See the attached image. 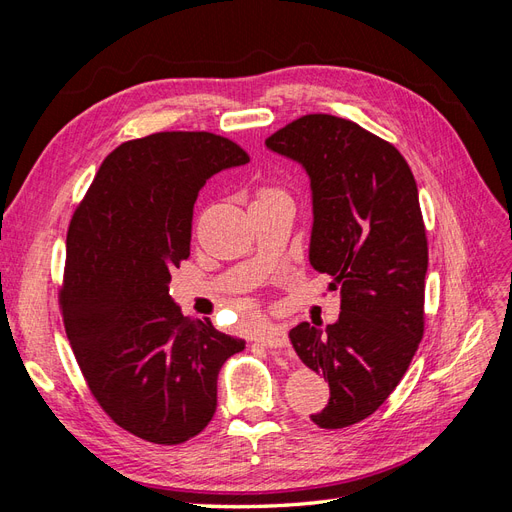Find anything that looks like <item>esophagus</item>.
Wrapping results in <instances>:
<instances>
[{"instance_id":"esophagus-1","label":"esophagus","mask_w":512,"mask_h":512,"mask_svg":"<svg viewBox=\"0 0 512 512\" xmlns=\"http://www.w3.org/2000/svg\"><path fill=\"white\" fill-rule=\"evenodd\" d=\"M258 342L269 348H284L288 346V333L284 327H280V324H269V327H265L258 333Z\"/></svg>"}]
</instances>
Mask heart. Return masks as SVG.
<instances>
[{
  "instance_id": "1",
  "label": "heart",
  "mask_w": 512,
  "mask_h": 512,
  "mask_svg": "<svg viewBox=\"0 0 512 512\" xmlns=\"http://www.w3.org/2000/svg\"><path fill=\"white\" fill-rule=\"evenodd\" d=\"M275 194H282V192H273V190H269V192H262V196H275Z\"/></svg>"
}]
</instances>
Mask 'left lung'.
<instances>
[{"mask_svg":"<svg viewBox=\"0 0 512 512\" xmlns=\"http://www.w3.org/2000/svg\"><path fill=\"white\" fill-rule=\"evenodd\" d=\"M265 145L309 177V265L333 277L342 312L324 329L297 324L290 342L331 389L309 418L342 429L384 404L423 337L427 239L416 181L393 145L342 117L305 115Z\"/></svg>","mask_w":512,"mask_h":512,"instance_id":"left-lung-1","label":"left lung"}]
</instances>
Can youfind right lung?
<instances>
[{
    "mask_svg": "<svg viewBox=\"0 0 512 512\" xmlns=\"http://www.w3.org/2000/svg\"><path fill=\"white\" fill-rule=\"evenodd\" d=\"M250 162L211 132H158L108 153L74 211L61 290L64 327L91 393L113 421L156 444L198 436L218 374L245 342L190 318L168 294L190 256L198 192Z\"/></svg>",
    "mask_w": 512,
    "mask_h": 512,
    "instance_id": "1",
    "label": "right lung"
}]
</instances>
